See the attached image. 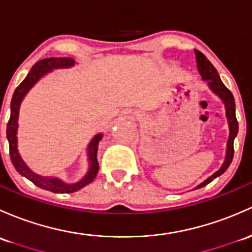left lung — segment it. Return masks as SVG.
Masks as SVG:
<instances>
[{
    "instance_id": "8db88e82",
    "label": "left lung",
    "mask_w": 252,
    "mask_h": 252,
    "mask_svg": "<svg viewBox=\"0 0 252 252\" xmlns=\"http://www.w3.org/2000/svg\"><path fill=\"white\" fill-rule=\"evenodd\" d=\"M194 54H196V61H197V68H198L199 74H201L202 79L204 82H207L208 88L213 91L214 94L219 97V98L222 101L224 104V110H226V119L227 123H228V128H229V134L228 139H227L226 144V154H224V159L221 164V167L216 172H214L210 177H208L207 179L203 180L201 184L196 186L193 190H197V189H201L203 186L208 185L209 183L215 179V178L220 177L221 174H223L226 172L227 168L231 164L232 159H233V142L234 138L237 137L238 134V121L237 118H235V102L234 97L232 94L231 91L224 86V84L221 82L220 75H219L218 71H216L215 67L213 66L212 62L208 60L204 56V54H202L201 51L194 50Z\"/></svg>"
}]
</instances>
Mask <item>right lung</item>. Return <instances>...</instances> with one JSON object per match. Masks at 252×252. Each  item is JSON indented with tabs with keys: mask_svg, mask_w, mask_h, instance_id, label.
I'll return each instance as SVG.
<instances>
[{
	"mask_svg": "<svg viewBox=\"0 0 252 252\" xmlns=\"http://www.w3.org/2000/svg\"><path fill=\"white\" fill-rule=\"evenodd\" d=\"M75 64V61L69 58H50L43 59L32 66L31 71L26 75L25 79L21 82L20 85L15 89L14 94L12 97L10 102V118L7 124V139L9 143V155L12 159L13 166L20 173L23 177L28 178L30 181L44 190L55 192V193H72L89 184L96 178L98 173V161H97V150H98L99 140L103 138V133L96 134L86 148V156H88L89 169L86 174L84 175L80 180L77 183H66L60 178L56 177H47V175H39L34 173L30 167L26 164L21 158L20 153L18 150V128H19V112H20L21 102L24 101L29 91L36 85L37 83L42 79L44 75L49 74L54 69H62V68H71Z\"/></svg>",
	"mask_w": 252,
	"mask_h": 252,
	"instance_id": "add662e5",
	"label": "right lung"
}]
</instances>
